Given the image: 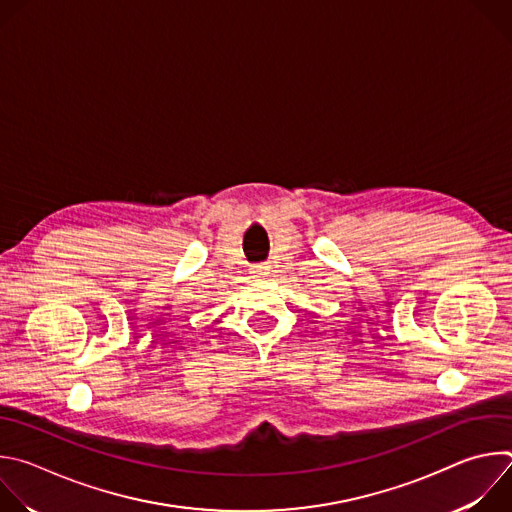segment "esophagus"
<instances>
[{"label":"esophagus","instance_id":"obj_1","mask_svg":"<svg viewBox=\"0 0 512 512\" xmlns=\"http://www.w3.org/2000/svg\"><path fill=\"white\" fill-rule=\"evenodd\" d=\"M255 277H265L269 273V265L267 263H257V265H251L249 269Z\"/></svg>","mask_w":512,"mask_h":512}]
</instances>
